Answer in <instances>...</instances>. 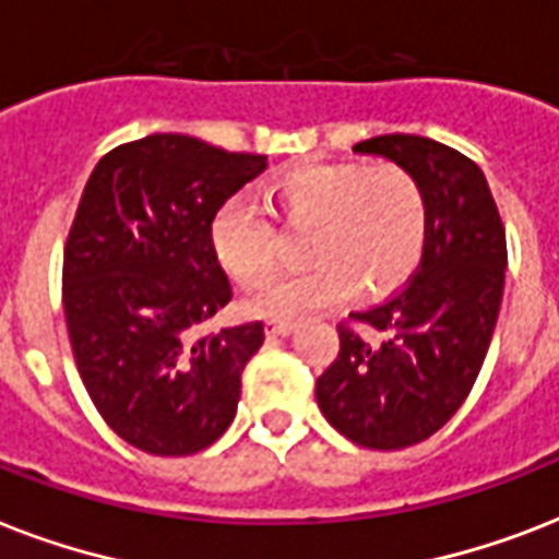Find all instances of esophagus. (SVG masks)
<instances>
[{
  "instance_id": "esophagus-1",
  "label": "esophagus",
  "mask_w": 559,
  "mask_h": 559,
  "mask_svg": "<svg viewBox=\"0 0 559 559\" xmlns=\"http://www.w3.org/2000/svg\"><path fill=\"white\" fill-rule=\"evenodd\" d=\"M293 331H296V324L293 322H281V319L266 322V333H270V336H289Z\"/></svg>"
}]
</instances>
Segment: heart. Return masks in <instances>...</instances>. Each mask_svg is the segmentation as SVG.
Returning a JSON list of instances; mask_svg holds the SVG:
<instances>
[{"mask_svg": "<svg viewBox=\"0 0 559 559\" xmlns=\"http://www.w3.org/2000/svg\"><path fill=\"white\" fill-rule=\"evenodd\" d=\"M272 211L289 228H313L307 270L275 278L246 301L263 319H305L348 301L357 287L385 296L415 272L429 231L426 193L400 165H305L272 186ZM211 246L240 287H258L278 266V231L258 202L228 197L211 217Z\"/></svg>", "mask_w": 559, "mask_h": 559, "instance_id": "1", "label": "heart"}]
</instances>
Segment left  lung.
<instances>
[{"label":"left lung","mask_w":559,"mask_h":559,"mask_svg":"<svg viewBox=\"0 0 559 559\" xmlns=\"http://www.w3.org/2000/svg\"><path fill=\"white\" fill-rule=\"evenodd\" d=\"M420 182L429 231L403 289L340 324V357L316 380L333 429L368 450H403L435 435L467 400L502 307L508 243L476 162L424 135L391 133L354 144ZM354 323L381 333L362 341Z\"/></svg>","instance_id":"obj_1"}]
</instances>
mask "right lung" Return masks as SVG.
Wrapping results in <instances>:
<instances>
[{
	"mask_svg": "<svg viewBox=\"0 0 559 559\" xmlns=\"http://www.w3.org/2000/svg\"><path fill=\"white\" fill-rule=\"evenodd\" d=\"M266 168L193 135L153 133L95 165L63 249L69 342L92 403L151 455H193L226 432L263 324L197 333L231 301L211 217Z\"/></svg>",
	"mask_w": 559,
	"mask_h": 559,
	"instance_id": "add662e5",
	"label": "right lung"
}]
</instances>
